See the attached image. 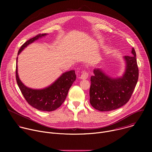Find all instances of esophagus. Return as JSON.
I'll list each match as a JSON object with an SVG mask.
<instances>
[{
  "label": "esophagus",
  "instance_id": "1",
  "mask_svg": "<svg viewBox=\"0 0 152 152\" xmlns=\"http://www.w3.org/2000/svg\"><path fill=\"white\" fill-rule=\"evenodd\" d=\"M88 73L86 71H83V72H82V73L80 76V78L82 79H86L88 78Z\"/></svg>",
  "mask_w": 152,
  "mask_h": 152
}]
</instances>
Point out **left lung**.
Here are the masks:
<instances>
[{"label":"left lung","mask_w":152,"mask_h":152,"mask_svg":"<svg viewBox=\"0 0 152 152\" xmlns=\"http://www.w3.org/2000/svg\"><path fill=\"white\" fill-rule=\"evenodd\" d=\"M126 70L123 76L113 78L99 69L91 77L90 102L100 111L114 110L124 105L131 98L138 79V68L135 49L132 55L124 56Z\"/></svg>","instance_id":"obj_1"}]
</instances>
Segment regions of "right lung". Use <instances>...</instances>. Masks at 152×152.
<instances>
[{
	"label": "right lung",
	"mask_w": 152,
	"mask_h": 152,
	"mask_svg": "<svg viewBox=\"0 0 152 152\" xmlns=\"http://www.w3.org/2000/svg\"><path fill=\"white\" fill-rule=\"evenodd\" d=\"M47 34H38L21 46L18 55L26 47ZM18 87L27 102L35 109L42 111H53L58 108L66 100L69 90L76 78L75 70L64 73L54 83L41 90H34L26 86L20 80L17 73V58L15 70Z\"/></svg>",
	"instance_id": "1"
}]
</instances>
